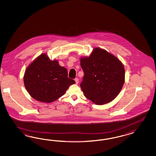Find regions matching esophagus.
I'll return each mask as SVG.
<instances>
[{
    "mask_svg": "<svg viewBox=\"0 0 156 156\" xmlns=\"http://www.w3.org/2000/svg\"><path fill=\"white\" fill-rule=\"evenodd\" d=\"M74 80L76 81V84H78L79 83V79L78 78H76Z\"/></svg>",
    "mask_w": 156,
    "mask_h": 156,
    "instance_id": "34e87169",
    "label": "esophagus"
}]
</instances>
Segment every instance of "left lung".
<instances>
[{"instance_id":"8db88e82","label":"left lung","mask_w":156,"mask_h":156,"mask_svg":"<svg viewBox=\"0 0 156 156\" xmlns=\"http://www.w3.org/2000/svg\"><path fill=\"white\" fill-rule=\"evenodd\" d=\"M84 73L80 87L86 98L101 105L113 101L125 82V69L117 58L95 48L88 58L80 59Z\"/></svg>"}]
</instances>
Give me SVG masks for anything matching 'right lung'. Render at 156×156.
<instances>
[{
  "label": "right lung",
  "mask_w": 156,
  "mask_h": 156,
  "mask_svg": "<svg viewBox=\"0 0 156 156\" xmlns=\"http://www.w3.org/2000/svg\"><path fill=\"white\" fill-rule=\"evenodd\" d=\"M24 83L30 95L42 102L55 101L65 93L75 80L68 78V72L57 61H51L43 54L27 68Z\"/></svg>",
  "instance_id": "1"
}]
</instances>
